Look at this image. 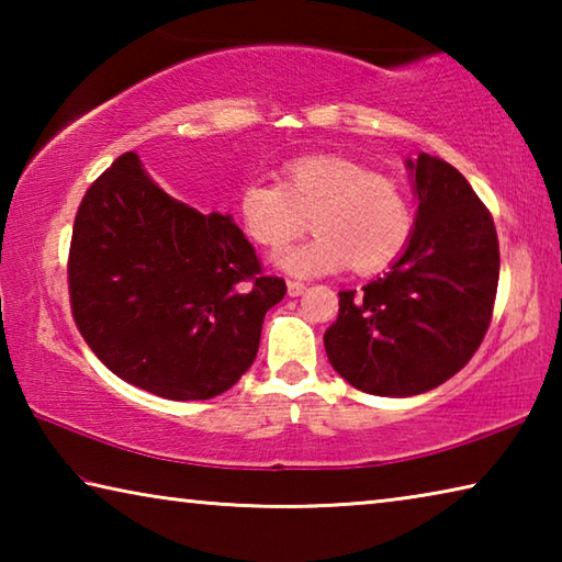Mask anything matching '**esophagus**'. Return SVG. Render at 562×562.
<instances>
[{"instance_id": "1", "label": "esophagus", "mask_w": 562, "mask_h": 562, "mask_svg": "<svg viewBox=\"0 0 562 562\" xmlns=\"http://www.w3.org/2000/svg\"><path fill=\"white\" fill-rule=\"evenodd\" d=\"M304 290H307V284H304V282H297V280H290L288 282V294H290V297H300Z\"/></svg>"}]
</instances>
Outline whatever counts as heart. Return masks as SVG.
Masks as SVG:
<instances>
[{
    "mask_svg": "<svg viewBox=\"0 0 562 562\" xmlns=\"http://www.w3.org/2000/svg\"><path fill=\"white\" fill-rule=\"evenodd\" d=\"M235 215L252 243L280 250L304 227L307 243L278 255L292 274L349 268L374 274L402 258L414 235V207L394 178L372 173L341 156H300L282 164L278 183L247 180L237 190Z\"/></svg>",
    "mask_w": 562,
    "mask_h": 562,
    "instance_id": "1",
    "label": "heart"
}]
</instances>
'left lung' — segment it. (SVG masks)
<instances>
[{"mask_svg": "<svg viewBox=\"0 0 562 562\" xmlns=\"http://www.w3.org/2000/svg\"><path fill=\"white\" fill-rule=\"evenodd\" d=\"M414 235L384 278L339 292L325 331L335 372L364 394L414 396L469 364L486 337L501 252L488 207L441 158L408 160Z\"/></svg>", "mask_w": 562, "mask_h": 562, "instance_id": "left-lung-1", "label": "left lung"}]
</instances>
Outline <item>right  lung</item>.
Segmentation results:
<instances>
[{"label": "right lung", "mask_w": 562, "mask_h": 562, "mask_svg": "<svg viewBox=\"0 0 562 562\" xmlns=\"http://www.w3.org/2000/svg\"><path fill=\"white\" fill-rule=\"evenodd\" d=\"M71 315L113 374L195 402L252 367L262 319L288 284L231 215H203L158 188L136 154L93 180L74 221Z\"/></svg>", "instance_id": "obj_1"}]
</instances>
